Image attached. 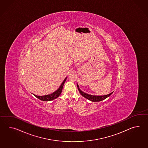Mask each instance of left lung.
Here are the masks:
<instances>
[{
  "label": "left lung",
  "instance_id": "left-lung-1",
  "mask_svg": "<svg viewBox=\"0 0 148 148\" xmlns=\"http://www.w3.org/2000/svg\"><path fill=\"white\" fill-rule=\"evenodd\" d=\"M77 87L78 88V90L79 91V92L81 95L86 98L88 99V100L91 101H94V102H96V101H103L105 99H106V98L109 97L110 95H111V94L113 93V92L108 94V95H106L104 96H96V95H91L89 94H87L86 92H84L82 90L79 89V86L78 85V84L77 83Z\"/></svg>",
  "mask_w": 148,
  "mask_h": 148
}]
</instances>
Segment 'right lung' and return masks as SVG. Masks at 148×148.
Masks as SVG:
<instances>
[{
    "label": "right lung",
    "mask_w": 148,
    "mask_h": 148,
    "mask_svg": "<svg viewBox=\"0 0 148 148\" xmlns=\"http://www.w3.org/2000/svg\"><path fill=\"white\" fill-rule=\"evenodd\" d=\"M67 79V77L65 78L64 80L63 81V82H62V83L60 85V86L59 87L57 90H56V91L53 92V93H52L51 94H49V95H44V96H37L36 95H34L38 98L40 100L43 101H50L53 100L54 99L57 98L58 97L60 94H61V92H62V88L64 87V83H65L66 80Z\"/></svg>",
    "instance_id": "right-lung-1"
}]
</instances>
